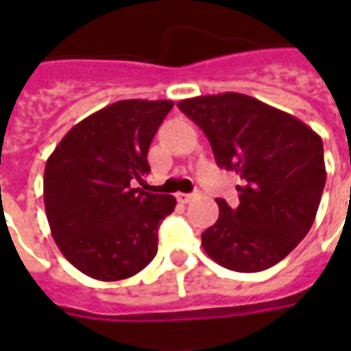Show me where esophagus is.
I'll return each mask as SVG.
<instances>
[{
  "label": "esophagus",
  "mask_w": 351,
  "mask_h": 351,
  "mask_svg": "<svg viewBox=\"0 0 351 351\" xmlns=\"http://www.w3.org/2000/svg\"><path fill=\"white\" fill-rule=\"evenodd\" d=\"M195 197H197L195 193H176V200H178V202H182V204L191 202Z\"/></svg>",
  "instance_id": "34e87169"
}]
</instances>
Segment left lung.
Masks as SVG:
<instances>
[{
  "label": "left lung",
  "mask_w": 351,
  "mask_h": 351,
  "mask_svg": "<svg viewBox=\"0 0 351 351\" xmlns=\"http://www.w3.org/2000/svg\"><path fill=\"white\" fill-rule=\"evenodd\" d=\"M213 149L219 167L240 178V204L217 198L219 220L202 247L220 266L264 271L288 256L315 220L326 184L322 140L288 112L240 93L178 101Z\"/></svg>",
  "instance_id": "8db88e82"
}]
</instances>
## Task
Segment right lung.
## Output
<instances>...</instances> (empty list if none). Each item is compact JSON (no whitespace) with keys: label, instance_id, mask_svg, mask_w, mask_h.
Masks as SVG:
<instances>
[{"label":"right lung","instance_id":"1","mask_svg":"<svg viewBox=\"0 0 351 351\" xmlns=\"http://www.w3.org/2000/svg\"><path fill=\"white\" fill-rule=\"evenodd\" d=\"M171 100H121L71 129L49 156L43 200L63 256L96 280L142 271L158 251V228L176 198L132 187L151 167L149 145Z\"/></svg>","mask_w":351,"mask_h":351}]
</instances>
